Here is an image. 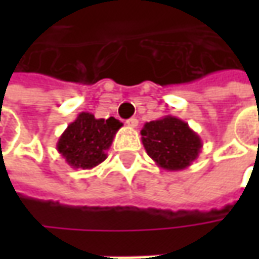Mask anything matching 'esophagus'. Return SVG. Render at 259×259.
<instances>
[{"label":"esophagus","instance_id":"esophagus-1","mask_svg":"<svg viewBox=\"0 0 259 259\" xmlns=\"http://www.w3.org/2000/svg\"><path fill=\"white\" fill-rule=\"evenodd\" d=\"M126 125L131 126V128H135L138 125V119L137 118H130V119H126Z\"/></svg>","mask_w":259,"mask_h":259}]
</instances>
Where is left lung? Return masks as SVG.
<instances>
[{
	"instance_id": "1",
	"label": "left lung",
	"mask_w": 259,
	"mask_h": 259,
	"mask_svg": "<svg viewBox=\"0 0 259 259\" xmlns=\"http://www.w3.org/2000/svg\"><path fill=\"white\" fill-rule=\"evenodd\" d=\"M141 140L147 154L155 164L168 171L190 167L203 147L202 138L189 124L171 115L145 122Z\"/></svg>"
}]
</instances>
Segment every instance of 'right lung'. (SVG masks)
Instances as JSON below:
<instances>
[{"label": "right lung", "mask_w": 259, "mask_h": 259, "mask_svg": "<svg viewBox=\"0 0 259 259\" xmlns=\"http://www.w3.org/2000/svg\"><path fill=\"white\" fill-rule=\"evenodd\" d=\"M121 126L122 122L114 116L98 119L91 112H80L60 135L56 148L72 168L91 170L105 161Z\"/></svg>", "instance_id": "add662e5"}]
</instances>
